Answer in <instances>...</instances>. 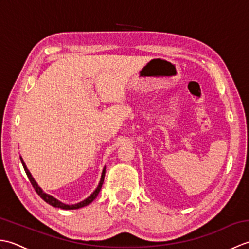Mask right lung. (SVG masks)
Masks as SVG:
<instances>
[{"instance_id":"right-lung-1","label":"right lung","mask_w":249,"mask_h":249,"mask_svg":"<svg viewBox=\"0 0 249 249\" xmlns=\"http://www.w3.org/2000/svg\"><path fill=\"white\" fill-rule=\"evenodd\" d=\"M20 160H21V162H22V166H23V168H24V171H25V173H26V176H28V178H29V179H30V182H31V184H32V186H33L34 189H35V192H36L37 194H38V196H39V197H40L41 199H43L44 201H46V202L48 203V204H50V205H52V206H54V208H59V209H63V210H76V209L83 208V206H86V205H89L95 198L97 197L99 192H100V189H102L103 184H104L106 168H104L103 173H102V178H100V182H99V184H98L97 188L94 190V193H93L91 196H89V197H88L86 200H83V201H81V202H79V203H77V204H71V205L64 204V203L60 202L59 200H56L55 198L52 197V196L45 194V193L43 192V190L40 189V187H38V185L36 184V182L34 181V178H32L30 171L28 170V168H26L25 163H24L23 160H22V158L20 157Z\"/></svg>"}]
</instances>
